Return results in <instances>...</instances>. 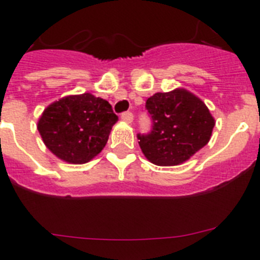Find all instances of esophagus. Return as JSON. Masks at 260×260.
Here are the masks:
<instances>
[{
    "label": "esophagus",
    "instance_id": "obj_1",
    "mask_svg": "<svg viewBox=\"0 0 260 260\" xmlns=\"http://www.w3.org/2000/svg\"><path fill=\"white\" fill-rule=\"evenodd\" d=\"M121 119L127 123H132L133 119H134V116H133L132 112H123V113L121 114Z\"/></svg>",
    "mask_w": 260,
    "mask_h": 260
}]
</instances>
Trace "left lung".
I'll return each instance as SVG.
<instances>
[{
    "label": "left lung",
    "mask_w": 260,
    "mask_h": 260,
    "mask_svg": "<svg viewBox=\"0 0 260 260\" xmlns=\"http://www.w3.org/2000/svg\"><path fill=\"white\" fill-rule=\"evenodd\" d=\"M152 119L148 134H138L139 146L152 164L173 167L189 160L210 142L215 119L198 96L183 88L147 99Z\"/></svg>",
    "instance_id": "8db88e82"
}]
</instances>
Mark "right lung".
<instances>
[{"label":"right lung","mask_w":260,"mask_h":260,"mask_svg":"<svg viewBox=\"0 0 260 260\" xmlns=\"http://www.w3.org/2000/svg\"><path fill=\"white\" fill-rule=\"evenodd\" d=\"M117 119L107 100L82 93L62 98L45 108L38 130L57 157L84 164L102 152Z\"/></svg>","instance_id":"add662e5"}]
</instances>
